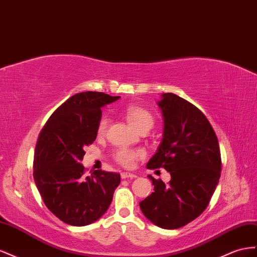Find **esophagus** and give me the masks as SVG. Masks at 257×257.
Here are the masks:
<instances>
[{
    "label": "esophagus",
    "instance_id": "1",
    "mask_svg": "<svg viewBox=\"0 0 257 257\" xmlns=\"http://www.w3.org/2000/svg\"><path fill=\"white\" fill-rule=\"evenodd\" d=\"M121 179H135L137 178V175L134 173H128V172H121L120 173Z\"/></svg>",
    "mask_w": 257,
    "mask_h": 257
}]
</instances>
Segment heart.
I'll return each instance as SVG.
<instances>
[{
  "label": "heart",
  "mask_w": 257,
  "mask_h": 257,
  "mask_svg": "<svg viewBox=\"0 0 257 257\" xmlns=\"http://www.w3.org/2000/svg\"><path fill=\"white\" fill-rule=\"evenodd\" d=\"M123 114L126 117L128 122L131 126L135 127L138 130L142 128L149 127L151 128L154 123L153 115L142 106L136 104H129L123 108ZM107 118L106 117H101L97 123V136L101 137L105 134L107 127ZM144 156V153L141 150H134L128 148H120L117 149L114 152V159L117 164L124 168H131L138 159H140Z\"/></svg>",
  "instance_id": "1"
}]
</instances>
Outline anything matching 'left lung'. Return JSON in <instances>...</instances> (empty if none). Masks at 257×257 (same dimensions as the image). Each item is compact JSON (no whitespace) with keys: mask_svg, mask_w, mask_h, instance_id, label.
I'll use <instances>...</instances> for the list:
<instances>
[{"mask_svg":"<svg viewBox=\"0 0 257 257\" xmlns=\"http://www.w3.org/2000/svg\"><path fill=\"white\" fill-rule=\"evenodd\" d=\"M165 128L149 169L170 172L168 184L149 175L154 192L140 202L146 218L165 229H177L206 210L221 177L217 137L199 108L172 92L163 94Z\"/></svg>","mask_w":257,"mask_h":257,"instance_id":"obj_1","label":"left lung"}]
</instances>
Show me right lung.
<instances>
[{
    "mask_svg": "<svg viewBox=\"0 0 257 257\" xmlns=\"http://www.w3.org/2000/svg\"><path fill=\"white\" fill-rule=\"evenodd\" d=\"M85 91L69 98L44 124L36 141L33 178L45 206L62 222L86 226L103 215L119 185V173L96 170L86 175L84 149L97 138L101 107L118 100Z\"/></svg>",
    "mask_w": 257,
    "mask_h": 257,
    "instance_id": "right-lung-1",
    "label": "right lung"
}]
</instances>
